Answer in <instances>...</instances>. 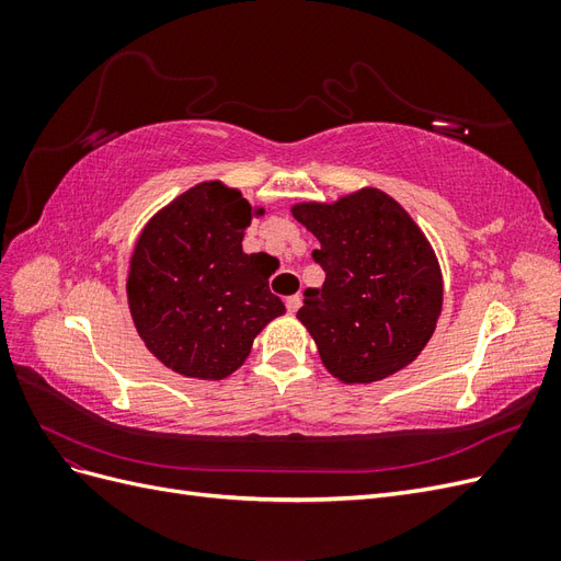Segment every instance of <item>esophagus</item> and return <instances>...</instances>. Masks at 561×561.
Listing matches in <instances>:
<instances>
[{"instance_id":"esophagus-1","label":"esophagus","mask_w":561,"mask_h":561,"mask_svg":"<svg viewBox=\"0 0 561 561\" xmlns=\"http://www.w3.org/2000/svg\"><path fill=\"white\" fill-rule=\"evenodd\" d=\"M285 307H287V311H290V313H297L299 307H301V297H299V295L287 297V299H285Z\"/></svg>"}]
</instances>
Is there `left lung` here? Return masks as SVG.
<instances>
[{"label":"left lung","instance_id":"left-lung-1","mask_svg":"<svg viewBox=\"0 0 561 561\" xmlns=\"http://www.w3.org/2000/svg\"><path fill=\"white\" fill-rule=\"evenodd\" d=\"M320 248L322 287L304 290L297 318L320 360L346 383H371L410 365L443 311V276L426 236L388 194L363 190L334 206L293 208Z\"/></svg>","mask_w":561,"mask_h":561}]
</instances>
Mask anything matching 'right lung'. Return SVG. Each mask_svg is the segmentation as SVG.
<instances>
[{
  "instance_id": "add662e5",
  "label": "right lung",
  "mask_w": 561,
  "mask_h": 561,
  "mask_svg": "<svg viewBox=\"0 0 561 561\" xmlns=\"http://www.w3.org/2000/svg\"><path fill=\"white\" fill-rule=\"evenodd\" d=\"M252 222L241 192L203 182L145 227L128 274V307L142 342L184 377L222 379L254 336L285 313L268 290L264 254H245Z\"/></svg>"
}]
</instances>
